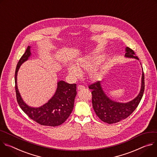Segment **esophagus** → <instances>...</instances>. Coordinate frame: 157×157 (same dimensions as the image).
Returning <instances> with one entry per match:
<instances>
[{"label":"esophagus","instance_id":"34e87169","mask_svg":"<svg viewBox=\"0 0 157 157\" xmlns=\"http://www.w3.org/2000/svg\"><path fill=\"white\" fill-rule=\"evenodd\" d=\"M77 89L78 90H83V89H85V86H83V85H78L77 86Z\"/></svg>","mask_w":157,"mask_h":157}]
</instances>
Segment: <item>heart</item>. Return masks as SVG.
Segmentation results:
<instances>
[{
	"label": "heart",
	"instance_id": "heart-1",
	"mask_svg": "<svg viewBox=\"0 0 157 157\" xmlns=\"http://www.w3.org/2000/svg\"><path fill=\"white\" fill-rule=\"evenodd\" d=\"M105 59L102 55L95 54L82 57L77 60L76 65L71 64L67 67V72L72 78L81 76L82 72H89V78L93 82L100 80L105 73V69L97 67Z\"/></svg>",
	"mask_w": 157,
	"mask_h": 157
}]
</instances>
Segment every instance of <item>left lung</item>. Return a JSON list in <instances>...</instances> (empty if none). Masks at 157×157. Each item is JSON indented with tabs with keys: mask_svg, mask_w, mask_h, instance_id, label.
<instances>
[{
	"mask_svg": "<svg viewBox=\"0 0 157 157\" xmlns=\"http://www.w3.org/2000/svg\"><path fill=\"white\" fill-rule=\"evenodd\" d=\"M125 52V57L139 60L133 50L129 47H126ZM144 81V74L142 68L140 92L133 100L125 103L111 99L103 90L101 81L90 85L89 88L92 90V106L96 115L101 121L109 124L118 122L127 118L136 109L143 97L145 90Z\"/></svg>",
	"mask_w": 157,
	"mask_h": 157,
	"instance_id": "obj_1",
	"label": "left lung"
}]
</instances>
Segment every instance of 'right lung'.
I'll return each instance as SVG.
<instances>
[{
  "instance_id": "1",
  "label": "right lung",
  "mask_w": 157,
  "mask_h": 157,
  "mask_svg": "<svg viewBox=\"0 0 157 157\" xmlns=\"http://www.w3.org/2000/svg\"><path fill=\"white\" fill-rule=\"evenodd\" d=\"M31 56V47L28 46L16 67L15 83L17 102L24 113L37 123L45 126H59L68 118L73 110L77 95L76 84H70L63 80H59L54 95L47 103L39 107L28 105L22 99L18 89L17 73L22 64L28 60Z\"/></svg>"
}]
</instances>
